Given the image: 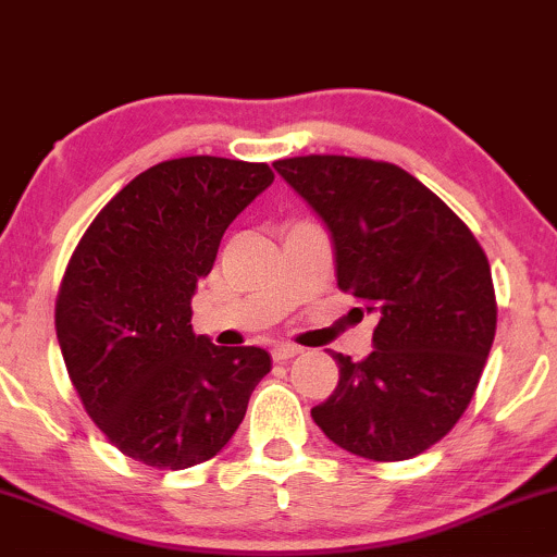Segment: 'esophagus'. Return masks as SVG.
<instances>
[{"label": "esophagus", "mask_w": 557, "mask_h": 557, "mask_svg": "<svg viewBox=\"0 0 557 557\" xmlns=\"http://www.w3.org/2000/svg\"><path fill=\"white\" fill-rule=\"evenodd\" d=\"M298 354H300L298 345H290V343L272 345V359L274 361H287V359H293V356H298Z\"/></svg>", "instance_id": "obj_1"}]
</instances>
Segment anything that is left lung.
<instances>
[{
	"label": "left lung",
	"instance_id": "8db88e82",
	"mask_svg": "<svg viewBox=\"0 0 557 557\" xmlns=\"http://www.w3.org/2000/svg\"><path fill=\"white\" fill-rule=\"evenodd\" d=\"M274 170L327 225L337 287L380 319L367 359L332 356L341 382L311 419L354 456H419L463 417L495 341L497 300L482 246L398 164L309 154L277 159Z\"/></svg>",
	"mask_w": 557,
	"mask_h": 557
}]
</instances>
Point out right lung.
<instances>
[{"mask_svg":"<svg viewBox=\"0 0 557 557\" xmlns=\"http://www.w3.org/2000/svg\"><path fill=\"white\" fill-rule=\"evenodd\" d=\"M272 181L264 162H159L70 257L54 306L62 359L88 417L133 461L177 471L214 458L272 369L267 350L216 348L190 327L227 225Z\"/></svg>","mask_w":557,"mask_h":557,"instance_id":"obj_1","label":"right lung"}]
</instances>
